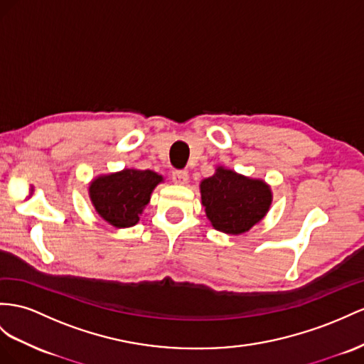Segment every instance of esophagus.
Masks as SVG:
<instances>
[{
    "label": "esophagus",
    "instance_id": "34e87169",
    "mask_svg": "<svg viewBox=\"0 0 364 364\" xmlns=\"http://www.w3.org/2000/svg\"><path fill=\"white\" fill-rule=\"evenodd\" d=\"M172 180L175 184H186L189 180V175L186 171H173L172 172Z\"/></svg>",
    "mask_w": 364,
    "mask_h": 364
}]
</instances>
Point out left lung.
<instances>
[{
	"label": "left lung",
	"mask_w": 364,
	"mask_h": 364,
	"mask_svg": "<svg viewBox=\"0 0 364 364\" xmlns=\"http://www.w3.org/2000/svg\"><path fill=\"white\" fill-rule=\"evenodd\" d=\"M201 201L212 226L230 235H240L262 220L269 210L272 193L262 180H252L218 167L200 186Z\"/></svg>",
	"instance_id": "8db88e82"
}]
</instances>
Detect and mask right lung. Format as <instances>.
Returning a JSON list of instances; mask_svg holds the SVG:
<instances>
[{
    "instance_id": "right-lung-1",
    "label": "right lung",
    "mask_w": 364,
    "mask_h": 364,
    "mask_svg": "<svg viewBox=\"0 0 364 364\" xmlns=\"http://www.w3.org/2000/svg\"><path fill=\"white\" fill-rule=\"evenodd\" d=\"M163 176L152 171L124 169L93 180L89 193L97 212L115 228H130L151 200Z\"/></svg>"
}]
</instances>
